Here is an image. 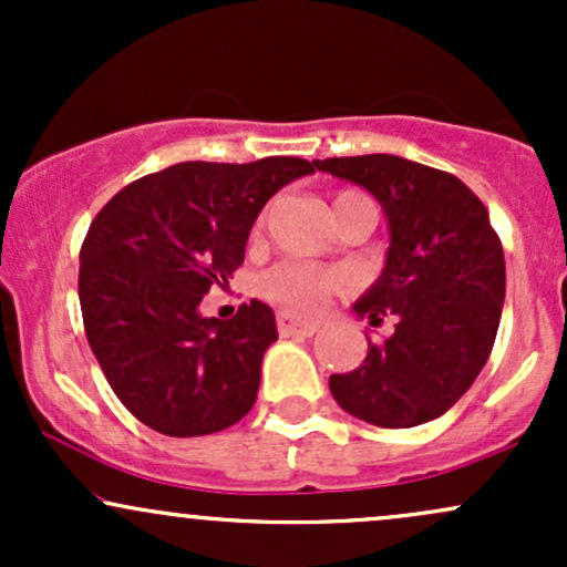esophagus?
<instances>
[{
	"label": "esophagus",
	"instance_id": "obj_1",
	"mask_svg": "<svg viewBox=\"0 0 567 567\" xmlns=\"http://www.w3.org/2000/svg\"><path fill=\"white\" fill-rule=\"evenodd\" d=\"M277 328L282 336H315L320 330V322L317 320H296L290 315L277 317Z\"/></svg>",
	"mask_w": 567,
	"mask_h": 567
}]
</instances>
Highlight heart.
I'll list each match as a JSON object with an SVG mask.
<instances>
[{"label":"heart","mask_w":567,"mask_h":567,"mask_svg":"<svg viewBox=\"0 0 567 567\" xmlns=\"http://www.w3.org/2000/svg\"><path fill=\"white\" fill-rule=\"evenodd\" d=\"M362 199V194L357 192H338L330 207L333 213L338 207L349 205V202ZM266 220H269V210H264L261 216L252 224V243L264 237ZM343 277L338 271H324L317 266L306 264H277L275 269H269L261 277V296L269 303L279 306V309L290 311V315H309V311L320 309L324 298L330 296L336 288H341Z\"/></svg>","instance_id":"1"}]
</instances>
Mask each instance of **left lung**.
<instances>
[{
    "instance_id": "left-lung-1",
    "label": "left lung",
    "mask_w": 567,
    "mask_h": 567,
    "mask_svg": "<svg viewBox=\"0 0 567 567\" xmlns=\"http://www.w3.org/2000/svg\"><path fill=\"white\" fill-rule=\"evenodd\" d=\"M317 171L368 188L389 220L381 277L351 311L394 333L351 373L330 375L354 419L408 429L440 419L491 357L506 292L504 247L477 194L451 173L394 154L315 159Z\"/></svg>"
}]
</instances>
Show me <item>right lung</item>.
Wrapping results in <instances>:
<instances>
[{
    "label": "right lung",
    "instance_id": "obj_1",
    "mask_svg": "<svg viewBox=\"0 0 567 567\" xmlns=\"http://www.w3.org/2000/svg\"><path fill=\"white\" fill-rule=\"evenodd\" d=\"M315 162H181L143 175L103 205L80 250L84 333L109 386L135 419L167 437H202L250 413L275 311L243 303L231 320L202 317L213 285H229L264 205Z\"/></svg>",
    "mask_w": 567,
    "mask_h": 567
}]
</instances>
